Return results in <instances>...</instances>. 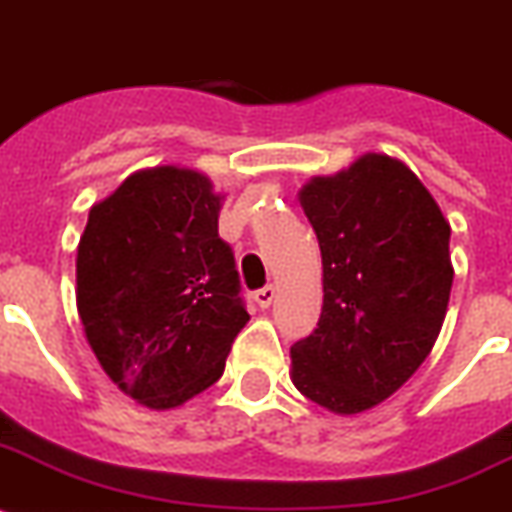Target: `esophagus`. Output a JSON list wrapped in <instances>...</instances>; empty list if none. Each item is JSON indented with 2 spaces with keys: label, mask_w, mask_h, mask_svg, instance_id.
<instances>
[{
  "label": "esophagus",
  "mask_w": 512,
  "mask_h": 512,
  "mask_svg": "<svg viewBox=\"0 0 512 512\" xmlns=\"http://www.w3.org/2000/svg\"><path fill=\"white\" fill-rule=\"evenodd\" d=\"M253 298H256V303H259L261 308H269L274 303V298H277V287L274 285L261 287V290H256V295H253Z\"/></svg>",
  "instance_id": "1"
}]
</instances>
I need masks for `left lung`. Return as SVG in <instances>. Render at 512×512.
<instances>
[{
  "instance_id": "obj_1",
  "label": "left lung",
  "mask_w": 512,
  "mask_h": 512,
  "mask_svg": "<svg viewBox=\"0 0 512 512\" xmlns=\"http://www.w3.org/2000/svg\"><path fill=\"white\" fill-rule=\"evenodd\" d=\"M322 251L319 324L290 348L301 395L337 416L369 411L403 387L445 322L450 222L395 156H358L298 193Z\"/></svg>"
}]
</instances>
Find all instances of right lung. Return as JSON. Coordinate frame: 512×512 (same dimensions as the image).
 <instances>
[{"label":"right lung","instance_id":"obj_1","mask_svg":"<svg viewBox=\"0 0 512 512\" xmlns=\"http://www.w3.org/2000/svg\"><path fill=\"white\" fill-rule=\"evenodd\" d=\"M204 172L149 167L91 206L75 259L86 340L135 403L170 411L217 382L251 319Z\"/></svg>","mask_w":512,"mask_h":512}]
</instances>
